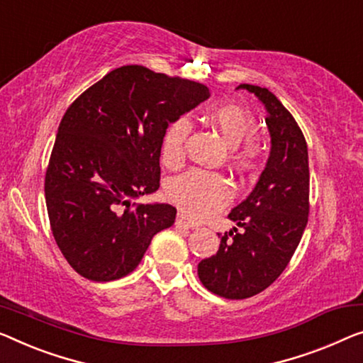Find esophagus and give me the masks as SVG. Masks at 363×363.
<instances>
[{
    "mask_svg": "<svg viewBox=\"0 0 363 363\" xmlns=\"http://www.w3.org/2000/svg\"><path fill=\"white\" fill-rule=\"evenodd\" d=\"M177 228H187V230H196V228H199V223H196V221H192V220H189L186 215L184 213H177V216H176V223H174Z\"/></svg>",
    "mask_w": 363,
    "mask_h": 363,
    "instance_id": "34e87169",
    "label": "esophagus"
}]
</instances>
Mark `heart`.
I'll list each match as a JSON object with an SVG mask.
<instances>
[{"mask_svg":"<svg viewBox=\"0 0 363 363\" xmlns=\"http://www.w3.org/2000/svg\"><path fill=\"white\" fill-rule=\"evenodd\" d=\"M208 118L231 145V161L238 169L250 172L262 158V142L256 133V118L245 107L218 104L208 111ZM192 123L179 117L166 128L161 142V161L167 167H177L186 158V142ZM166 196L171 203L194 218H203L223 208L233 197L231 184L223 174L213 171L191 169L167 184Z\"/></svg>","mask_w":363,"mask_h":363,"instance_id":"heart-1","label":"heart"}]
</instances>
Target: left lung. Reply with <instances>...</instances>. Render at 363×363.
<instances>
[{
	"mask_svg": "<svg viewBox=\"0 0 363 363\" xmlns=\"http://www.w3.org/2000/svg\"><path fill=\"white\" fill-rule=\"evenodd\" d=\"M240 88L266 106L272 148L254 191L228 215L242 230L218 233V251L199 262L197 274L205 289L228 300L250 298L279 279L310 213V167L301 128L269 89L252 84Z\"/></svg>",
	"mask_w": 363,
	"mask_h": 363,
	"instance_id": "left-lung-1",
	"label": "left lung"
}]
</instances>
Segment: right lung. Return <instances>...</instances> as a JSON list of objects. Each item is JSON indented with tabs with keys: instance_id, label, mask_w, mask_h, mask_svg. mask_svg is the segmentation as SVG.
<instances>
[{
	"instance_id": "obj_1",
	"label": "right lung",
	"mask_w": 363,
	"mask_h": 363,
	"mask_svg": "<svg viewBox=\"0 0 363 363\" xmlns=\"http://www.w3.org/2000/svg\"><path fill=\"white\" fill-rule=\"evenodd\" d=\"M208 96L202 83L127 65L65 112L45 172V202L58 247L84 279L125 277L151 238L174 223L172 205L133 200L160 189L169 123Z\"/></svg>"
}]
</instances>
